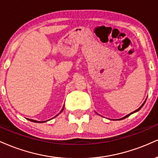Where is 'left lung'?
I'll return each mask as SVG.
<instances>
[{
    "instance_id": "left-lung-1",
    "label": "left lung",
    "mask_w": 158,
    "mask_h": 158,
    "mask_svg": "<svg viewBox=\"0 0 158 158\" xmlns=\"http://www.w3.org/2000/svg\"><path fill=\"white\" fill-rule=\"evenodd\" d=\"M145 102H146V100H145V102H143V104H142V105H141V106H140V107L139 108H138V110H135V111H134V112H132V113H130V114H128V115H126V116L123 117V118H120V119H119V120H121V119H124V118H127V117H129V116H130V115H132V113H136V112L139 111V110H140V109H141V107H143V106L144 105V104H145Z\"/></svg>"
}]
</instances>
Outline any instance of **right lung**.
I'll return each mask as SVG.
<instances>
[{
	"label": "right lung",
	"instance_id": "add662e5",
	"mask_svg": "<svg viewBox=\"0 0 158 158\" xmlns=\"http://www.w3.org/2000/svg\"><path fill=\"white\" fill-rule=\"evenodd\" d=\"M63 110H64V107H63V108H62V110H61V111H60V113H62V112L63 111ZM60 113H59V114H60ZM59 114H58V115H59ZM58 115H56V116H57ZM56 116H55V117H56ZM28 120L31 121H32V122H36V123H43V122H45V121H38L33 120V119H28Z\"/></svg>",
	"mask_w": 158,
	"mask_h": 158
}]
</instances>
